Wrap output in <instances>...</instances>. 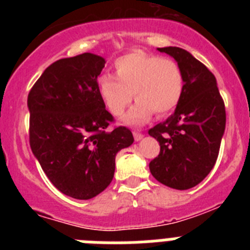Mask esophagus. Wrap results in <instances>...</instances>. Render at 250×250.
I'll list each match as a JSON object with an SVG mask.
<instances>
[{"instance_id": "34e87169", "label": "esophagus", "mask_w": 250, "mask_h": 250, "mask_svg": "<svg viewBox=\"0 0 250 250\" xmlns=\"http://www.w3.org/2000/svg\"><path fill=\"white\" fill-rule=\"evenodd\" d=\"M132 135H134V139H135V141H140L141 139L144 138V135H143V134H141V132H139V131H134V132H132Z\"/></svg>"}]
</instances>
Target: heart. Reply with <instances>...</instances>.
Returning <instances> with one entry per match:
<instances>
[{
  "mask_svg": "<svg viewBox=\"0 0 250 250\" xmlns=\"http://www.w3.org/2000/svg\"><path fill=\"white\" fill-rule=\"evenodd\" d=\"M98 89L107 110L116 116L126 109L134 94L138 101L123 121L141 125L154 112L164 116L175 109L182 100L184 76L174 60L134 51L115 61V75L99 77Z\"/></svg>",
  "mask_w": 250,
  "mask_h": 250,
  "instance_id": "obj_1",
  "label": "heart"
}]
</instances>
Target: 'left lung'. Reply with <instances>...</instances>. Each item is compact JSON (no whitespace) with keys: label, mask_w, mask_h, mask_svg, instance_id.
<instances>
[{"label":"left lung","mask_w":250,"mask_h":250,"mask_svg":"<svg viewBox=\"0 0 250 250\" xmlns=\"http://www.w3.org/2000/svg\"><path fill=\"white\" fill-rule=\"evenodd\" d=\"M158 50L180 66L184 90L174 114L149 130L160 144L150 173L161 184L187 190L203 182L215 165L227 120L224 101L215 76L190 52L173 46Z\"/></svg>","instance_id":"left-lung-1"}]
</instances>
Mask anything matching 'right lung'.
Returning a JSON list of instances; mask_svg holds the SVG:
<instances>
[{"mask_svg":"<svg viewBox=\"0 0 250 250\" xmlns=\"http://www.w3.org/2000/svg\"><path fill=\"white\" fill-rule=\"evenodd\" d=\"M105 59L85 52L57 60L32 86L30 146L50 182L75 199H91L109 187L115 156L134 143L125 126L110 130L112 115L99 94Z\"/></svg>","mask_w":250,"mask_h":250,"instance_id":"obj_1","label":"right lung"}]
</instances>
